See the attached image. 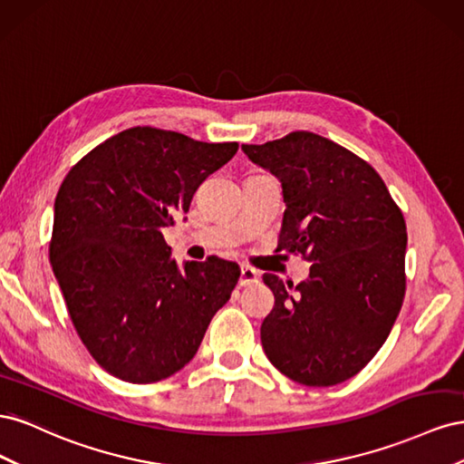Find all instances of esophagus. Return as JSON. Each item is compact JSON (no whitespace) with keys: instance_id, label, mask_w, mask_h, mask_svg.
I'll return each instance as SVG.
<instances>
[{"instance_id":"34e87169","label":"esophagus","mask_w":464,"mask_h":464,"mask_svg":"<svg viewBox=\"0 0 464 464\" xmlns=\"http://www.w3.org/2000/svg\"><path fill=\"white\" fill-rule=\"evenodd\" d=\"M240 271H242V276H240V286H251V285H256L257 280H259V276H261V273H259V271L251 269V266H247V265H242V266H240Z\"/></svg>"}]
</instances>
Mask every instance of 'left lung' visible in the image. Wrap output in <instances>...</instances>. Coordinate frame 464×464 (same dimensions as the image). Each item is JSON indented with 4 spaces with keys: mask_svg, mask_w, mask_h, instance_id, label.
<instances>
[{
    "mask_svg": "<svg viewBox=\"0 0 464 464\" xmlns=\"http://www.w3.org/2000/svg\"><path fill=\"white\" fill-rule=\"evenodd\" d=\"M242 150L283 188L278 249L298 251L314 263L298 286L263 275L275 294L273 312L261 325L265 354L302 385L343 383L383 346L401 312V208L366 160L321 135L294 131Z\"/></svg>",
    "mask_w": 464,
    "mask_h": 464,
    "instance_id": "left-lung-1",
    "label": "left lung"
}]
</instances>
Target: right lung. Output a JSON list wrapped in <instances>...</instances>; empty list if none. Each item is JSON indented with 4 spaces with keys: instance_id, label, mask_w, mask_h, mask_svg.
<instances>
[{
    "instance_id": "obj_1",
    "label": "right lung",
    "mask_w": 464,
    "mask_h": 464,
    "mask_svg": "<svg viewBox=\"0 0 464 464\" xmlns=\"http://www.w3.org/2000/svg\"><path fill=\"white\" fill-rule=\"evenodd\" d=\"M237 143L125 130L91 150L53 203L50 263L91 356L114 377L154 383L195 356L230 300L240 266L220 257L178 265L162 228Z\"/></svg>"
}]
</instances>
